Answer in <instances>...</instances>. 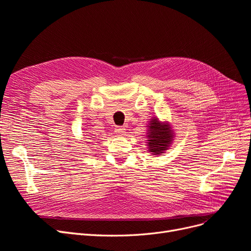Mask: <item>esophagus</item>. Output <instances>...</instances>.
Wrapping results in <instances>:
<instances>
[{
	"label": "esophagus",
	"instance_id": "1",
	"mask_svg": "<svg viewBox=\"0 0 251 251\" xmlns=\"http://www.w3.org/2000/svg\"><path fill=\"white\" fill-rule=\"evenodd\" d=\"M115 133L118 135V136H121V135H125L126 133V128L124 126H117L115 128Z\"/></svg>",
	"mask_w": 251,
	"mask_h": 251
}]
</instances>
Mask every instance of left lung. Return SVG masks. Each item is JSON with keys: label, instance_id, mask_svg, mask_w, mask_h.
I'll list each match as a JSON object with an SVG mask.
<instances>
[{"label": "left lung", "instance_id": "left-lung-1", "mask_svg": "<svg viewBox=\"0 0 251 251\" xmlns=\"http://www.w3.org/2000/svg\"><path fill=\"white\" fill-rule=\"evenodd\" d=\"M148 149L153 155H160L170 148L174 139V132L171 125L161 123L157 117L151 118L148 126Z\"/></svg>", "mask_w": 251, "mask_h": 251}]
</instances>
